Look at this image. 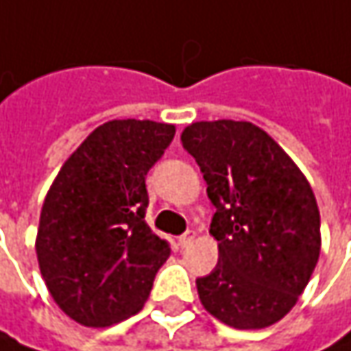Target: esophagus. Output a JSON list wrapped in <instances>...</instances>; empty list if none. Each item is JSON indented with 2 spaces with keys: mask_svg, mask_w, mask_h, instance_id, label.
Instances as JSON below:
<instances>
[{
  "mask_svg": "<svg viewBox=\"0 0 351 351\" xmlns=\"http://www.w3.org/2000/svg\"><path fill=\"white\" fill-rule=\"evenodd\" d=\"M193 239H195V232H193V230H188L186 234H182V236L178 238V243H180L182 247H188V245L191 243V241H193Z\"/></svg>",
  "mask_w": 351,
  "mask_h": 351,
  "instance_id": "obj_1",
  "label": "esophagus"
}]
</instances>
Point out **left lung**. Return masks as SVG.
<instances>
[{"mask_svg": "<svg viewBox=\"0 0 351 351\" xmlns=\"http://www.w3.org/2000/svg\"><path fill=\"white\" fill-rule=\"evenodd\" d=\"M182 143L215 206L210 234L219 258L195 280L204 308L238 330L280 322L319 258V210L306 176L250 121H197Z\"/></svg>", "mask_w": 351, "mask_h": 351, "instance_id": "left-lung-1", "label": "left lung"}]
</instances>
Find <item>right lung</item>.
<instances>
[{
  "mask_svg": "<svg viewBox=\"0 0 351 351\" xmlns=\"http://www.w3.org/2000/svg\"><path fill=\"white\" fill-rule=\"evenodd\" d=\"M176 136L171 123L113 119L89 134L45 195L36 252L56 304L82 326L138 313L169 243L145 221V176Z\"/></svg>",
  "mask_w": 351,
  "mask_h": 351,
  "instance_id": "right-lung-1",
  "label": "right lung"
}]
</instances>
